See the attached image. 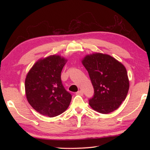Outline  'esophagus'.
<instances>
[{
	"label": "esophagus",
	"instance_id": "1",
	"mask_svg": "<svg viewBox=\"0 0 150 150\" xmlns=\"http://www.w3.org/2000/svg\"><path fill=\"white\" fill-rule=\"evenodd\" d=\"M76 94H77V95H83V91L80 90V91H78L76 93Z\"/></svg>",
	"mask_w": 150,
	"mask_h": 150
}]
</instances>
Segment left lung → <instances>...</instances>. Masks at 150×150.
<instances>
[{
  "label": "left lung",
  "mask_w": 150,
  "mask_h": 150,
  "mask_svg": "<svg viewBox=\"0 0 150 150\" xmlns=\"http://www.w3.org/2000/svg\"><path fill=\"white\" fill-rule=\"evenodd\" d=\"M82 63L94 88V95L88 100L91 108L102 114L116 110L129 90L125 67L110 55L100 53L87 55Z\"/></svg>",
  "instance_id": "obj_1"
}]
</instances>
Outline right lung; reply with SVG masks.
<instances>
[{
	"mask_svg": "<svg viewBox=\"0 0 150 150\" xmlns=\"http://www.w3.org/2000/svg\"><path fill=\"white\" fill-rule=\"evenodd\" d=\"M67 60L59 55L40 59L26 75L25 91L32 107L42 115L54 117L69 106L72 96L65 90L61 79Z\"/></svg>",
	"mask_w": 150,
	"mask_h": 150,
	"instance_id": "add662e5",
	"label": "right lung"
}]
</instances>
